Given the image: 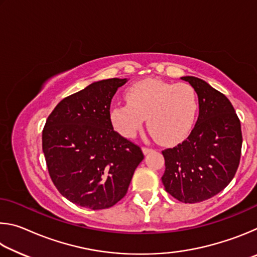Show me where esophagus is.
Listing matches in <instances>:
<instances>
[{
    "mask_svg": "<svg viewBox=\"0 0 257 257\" xmlns=\"http://www.w3.org/2000/svg\"><path fill=\"white\" fill-rule=\"evenodd\" d=\"M151 151H152V149H150V147H143V152H144V154L150 153Z\"/></svg>",
    "mask_w": 257,
    "mask_h": 257,
    "instance_id": "1",
    "label": "esophagus"
}]
</instances>
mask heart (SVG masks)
I'll use <instances>...</instances> for the list:
<instances>
[{"mask_svg": "<svg viewBox=\"0 0 257 257\" xmlns=\"http://www.w3.org/2000/svg\"><path fill=\"white\" fill-rule=\"evenodd\" d=\"M125 97L128 103L111 106L110 118L127 138L136 136L147 118L152 134L164 144H172L185 138L196 122L198 96L188 84L146 79L130 86Z\"/></svg>", "mask_w": 257, "mask_h": 257, "instance_id": "1", "label": "heart"}]
</instances>
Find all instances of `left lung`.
Wrapping results in <instances>:
<instances>
[{"label":"left lung","instance_id":"left-lung-1","mask_svg":"<svg viewBox=\"0 0 257 257\" xmlns=\"http://www.w3.org/2000/svg\"><path fill=\"white\" fill-rule=\"evenodd\" d=\"M194 87L199 114L184 142L162 151L165 190L182 203L215 196L236 175L241 154L240 120L222 93L196 77H181Z\"/></svg>","mask_w":257,"mask_h":257}]
</instances>
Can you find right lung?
Masks as SVG:
<instances>
[{"label": "right lung", "mask_w": 257, "mask_h": 257, "mask_svg": "<svg viewBox=\"0 0 257 257\" xmlns=\"http://www.w3.org/2000/svg\"><path fill=\"white\" fill-rule=\"evenodd\" d=\"M127 79L93 82L63 98L43 129L52 181L62 196L90 210L115 205L127 194L142 149L113 129L111 101Z\"/></svg>", "instance_id": "right-lung-1"}]
</instances>
